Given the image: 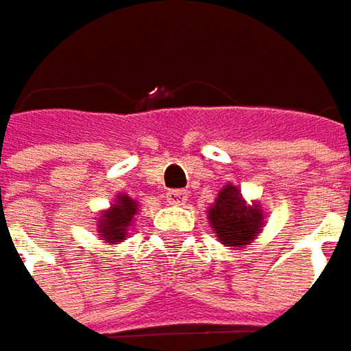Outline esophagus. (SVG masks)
Wrapping results in <instances>:
<instances>
[{
    "mask_svg": "<svg viewBox=\"0 0 351 351\" xmlns=\"http://www.w3.org/2000/svg\"><path fill=\"white\" fill-rule=\"evenodd\" d=\"M167 201H169V203H182V201H186V191H182V189H173V191H169V193H167Z\"/></svg>",
    "mask_w": 351,
    "mask_h": 351,
    "instance_id": "34e87169",
    "label": "esophagus"
}]
</instances>
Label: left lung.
Segmentation results:
<instances>
[{"instance_id": "obj_1", "label": "left lung", "mask_w": 351, "mask_h": 351, "mask_svg": "<svg viewBox=\"0 0 351 351\" xmlns=\"http://www.w3.org/2000/svg\"><path fill=\"white\" fill-rule=\"evenodd\" d=\"M209 221L217 238L228 245L250 244L262 228V209L258 205H247L242 199L238 186L226 184L215 205L209 209Z\"/></svg>"}]
</instances>
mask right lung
Returning a JSON list of instances; mask_svg holds the SVG:
<instances>
[{
  "mask_svg": "<svg viewBox=\"0 0 351 351\" xmlns=\"http://www.w3.org/2000/svg\"><path fill=\"white\" fill-rule=\"evenodd\" d=\"M136 209H138V205L128 195H119L115 205L107 213H104V219L99 226V236L109 244L123 240Z\"/></svg>",
  "mask_w": 351,
  "mask_h": 351,
  "instance_id": "add662e5",
  "label": "right lung"
}]
</instances>
